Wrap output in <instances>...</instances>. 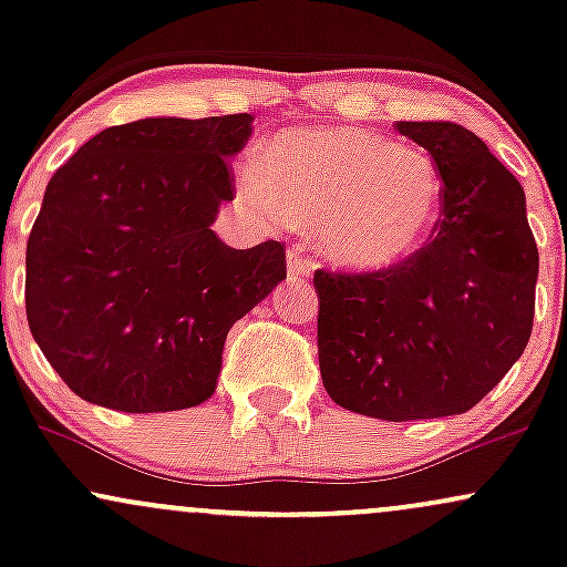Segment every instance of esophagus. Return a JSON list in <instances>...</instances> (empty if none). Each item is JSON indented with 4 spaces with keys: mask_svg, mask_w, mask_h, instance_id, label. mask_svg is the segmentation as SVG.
Here are the masks:
<instances>
[{
    "mask_svg": "<svg viewBox=\"0 0 567 567\" xmlns=\"http://www.w3.org/2000/svg\"><path fill=\"white\" fill-rule=\"evenodd\" d=\"M311 269H315V266H311L309 258L303 256L301 247H290V250H288V275H290V279H306L311 275Z\"/></svg>",
    "mask_w": 567,
    "mask_h": 567,
    "instance_id": "34e87169",
    "label": "esophagus"
}]
</instances>
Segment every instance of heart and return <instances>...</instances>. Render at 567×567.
I'll use <instances>...</instances> for the list:
<instances>
[{
    "label": "heart",
    "mask_w": 567,
    "mask_h": 567,
    "mask_svg": "<svg viewBox=\"0 0 567 567\" xmlns=\"http://www.w3.org/2000/svg\"><path fill=\"white\" fill-rule=\"evenodd\" d=\"M239 188L269 218L315 224L322 250L362 271L415 256L447 194L424 148L357 127L285 130L239 171Z\"/></svg>",
    "instance_id": "1"
}]
</instances>
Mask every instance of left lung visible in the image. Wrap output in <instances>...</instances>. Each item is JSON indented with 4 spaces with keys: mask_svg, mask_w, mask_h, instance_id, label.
<instances>
[{
    "mask_svg": "<svg viewBox=\"0 0 567 567\" xmlns=\"http://www.w3.org/2000/svg\"><path fill=\"white\" fill-rule=\"evenodd\" d=\"M437 162L445 210L429 243L379 271H315L320 373L336 405L383 421L458 415L519 360L538 247L519 181L472 130L396 122Z\"/></svg>",
    "mask_w": 567,
    "mask_h": 567,
    "instance_id": "obj_1",
    "label": "left lung"
}]
</instances>
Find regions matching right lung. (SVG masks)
Instances as JSON below:
<instances>
[{"mask_svg": "<svg viewBox=\"0 0 567 567\" xmlns=\"http://www.w3.org/2000/svg\"><path fill=\"white\" fill-rule=\"evenodd\" d=\"M250 114L106 127L44 188L25 245V317L82 400L167 413L216 392L231 324L288 277L277 239L247 250L210 224L234 199Z\"/></svg>", "mask_w": 567, "mask_h": 567, "instance_id": "add662e5", "label": "right lung"}]
</instances>
